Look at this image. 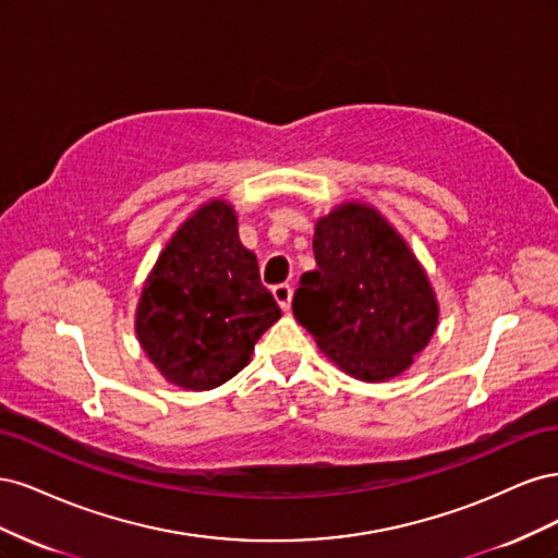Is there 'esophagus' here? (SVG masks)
Instances as JSON below:
<instances>
[{
    "label": "esophagus",
    "mask_w": 558,
    "mask_h": 558,
    "mask_svg": "<svg viewBox=\"0 0 558 558\" xmlns=\"http://www.w3.org/2000/svg\"><path fill=\"white\" fill-rule=\"evenodd\" d=\"M272 295H275V300L279 302V307L283 310V312H289L291 310V300H293V289L289 283H277L275 289H272Z\"/></svg>",
    "instance_id": "obj_1"
}]
</instances>
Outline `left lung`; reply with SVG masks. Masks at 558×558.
Wrapping results in <instances>:
<instances>
[{
  "mask_svg": "<svg viewBox=\"0 0 558 558\" xmlns=\"http://www.w3.org/2000/svg\"><path fill=\"white\" fill-rule=\"evenodd\" d=\"M316 269L300 279L293 314L353 379L402 375L440 320L426 269L410 244L365 202H342L314 228Z\"/></svg>",
  "mask_w": 558,
  "mask_h": 558,
  "instance_id": "8db88e82",
  "label": "left lung"
}]
</instances>
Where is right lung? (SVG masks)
<instances>
[{
	"label": "right lung",
	"instance_id": "obj_1",
	"mask_svg": "<svg viewBox=\"0 0 558 558\" xmlns=\"http://www.w3.org/2000/svg\"><path fill=\"white\" fill-rule=\"evenodd\" d=\"M279 316L260 283L256 253L240 242L238 214L214 197L160 251L144 281L134 332L167 381L209 391L248 365Z\"/></svg>",
	"mask_w": 558,
	"mask_h": 558
}]
</instances>
